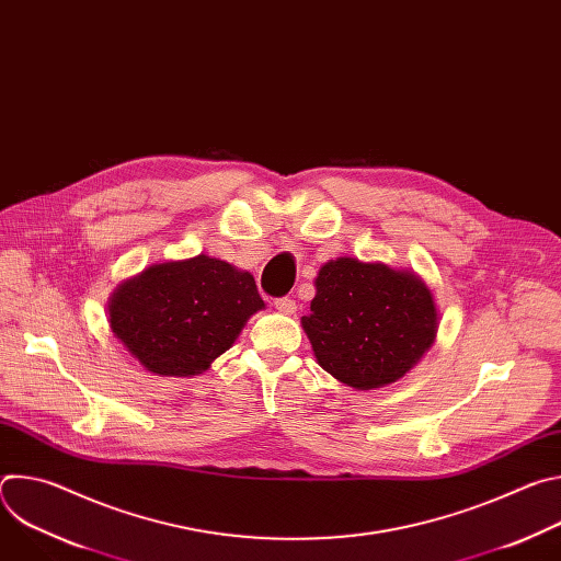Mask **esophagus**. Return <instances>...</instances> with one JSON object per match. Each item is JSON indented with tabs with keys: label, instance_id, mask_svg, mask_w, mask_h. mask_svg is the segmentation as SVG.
<instances>
[{
	"label": "esophagus",
	"instance_id": "esophagus-1",
	"mask_svg": "<svg viewBox=\"0 0 561 561\" xmlns=\"http://www.w3.org/2000/svg\"><path fill=\"white\" fill-rule=\"evenodd\" d=\"M275 308H277L279 312H284V314H293L295 308H297V304H295V299H290V297H279V299H275Z\"/></svg>",
	"mask_w": 561,
	"mask_h": 561
}]
</instances>
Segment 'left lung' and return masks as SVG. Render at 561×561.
I'll use <instances>...</instances> for the list:
<instances>
[{"label": "left lung", "instance_id": "8db88e82", "mask_svg": "<svg viewBox=\"0 0 561 561\" xmlns=\"http://www.w3.org/2000/svg\"><path fill=\"white\" fill-rule=\"evenodd\" d=\"M301 329L317 364L357 390L404 377L433 346L437 306L411 271L337 257L319 268Z\"/></svg>", "mask_w": 561, "mask_h": 561}]
</instances>
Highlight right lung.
Here are the masks:
<instances>
[{
    "instance_id": "obj_1",
    "label": "right lung",
    "mask_w": 561,
    "mask_h": 561,
    "mask_svg": "<svg viewBox=\"0 0 561 561\" xmlns=\"http://www.w3.org/2000/svg\"><path fill=\"white\" fill-rule=\"evenodd\" d=\"M262 308L249 271L197 255L152 264L122 282L108 301V322L146 370L191 377L226 353Z\"/></svg>"
}]
</instances>
